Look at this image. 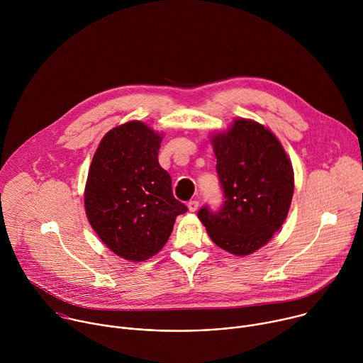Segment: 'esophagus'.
<instances>
[{"label": "esophagus", "mask_w": 363, "mask_h": 363, "mask_svg": "<svg viewBox=\"0 0 363 363\" xmlns=\"http://www.w3.org/2000/svg\"><path fill=\"white\" fill-rule=\"evenodd\" d=\"M186 205H188V210H189L191 213H195V211L198 210V205H199V202H198L196 199H191Z\"/></svg>", "instance_id": "1"}]
</instances>
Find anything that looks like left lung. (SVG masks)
Wrapping results in <instances>:
<instances>
[{
    "mask_svg": "<svg viewBox=\"0 0 363 363\" xmlns=\"http://www.w3.org/2000/svg\"><path fill=\"white\" fill-rule=\"evenodd\" d=\"M211 140L224 203L218 211L202 206L198 218L220 248L248 255L283 225L294 191L293 167L272 130L254 121L235 119Z\"/></svg>",
    "mask_w": 363,
    "mask_h": 363,
    "instance_id": "obj_1",
    "label": "left lung"
}]
</instances>
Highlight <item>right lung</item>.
Wrapping results in <instances>:
<instances>
[{
	"mask_svg": "<svg viewBox=\"0 0 363 363\" xmlns=\"http://www.w3.org/2000/svg\"><path fill=\"white\" fill-rule=\"evenodd\" d=\"M162 135L132 121L109 130L94 153L84 208L106 247L129 262H143L167 244L175 218L186 213L160 165Z\"/></svg>",
	"mask_w": 363,
	"mask_h": 363,
	"instance_id": "1",
	"label": "right lung"
}]
</instances>
